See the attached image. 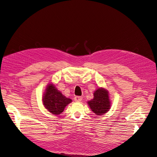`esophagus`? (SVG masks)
<instances>
[{
  "instance_id": "1",
  "label": "esophagus",
  "mask_w": 157,
  "mask_h": 157,
  "mask_svg": "<svg viewBox=\"0 0 157 157\" xmlns=\"http://www.w3.org/2000/svg\"><path fill=\"white\" fill-rule=\"evenodd\" d=\"M83 98L81 97V96H75V97L74 98V100L75 101H78V102H79L81 101L82 100Z\"/></svg>"
}]
</instances>
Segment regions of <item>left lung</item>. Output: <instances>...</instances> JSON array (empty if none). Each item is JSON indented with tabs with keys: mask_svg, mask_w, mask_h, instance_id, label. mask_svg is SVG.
Wrapping results in <instances>:
<instances>
[{
	"mask_svg": "<svg viewBox=\"0 0 157 157\" xmlns=\"http://www.w3.org/2000/svg\"><path fill=\"white\" fill-rule=\"evenodd\" d=\"M87 103L91 111L97 115L106 113L111 107L109 92L104 87L98 88L94 93V98Z\"/></svg>",
	"mask_w": 157,
	"mask_h": 157,
	"instance_id": "left-lung-1",
	"label": "left lung"
}]
</instances>
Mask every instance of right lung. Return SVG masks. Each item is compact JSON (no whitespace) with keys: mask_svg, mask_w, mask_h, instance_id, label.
I'll return each mask as SVG.
<instances>
[{"mask_svg":"<svg viewBox=\"0 0 157 157\" xmlns=\"http://www.w3.org/2000/svg\"><path fill=\"white\" fill-rule=\"evenodd\" d=\"M71 102L72 100L64 96L52 83L47 86L42 96L44 107L51 113L56 115L61 114L65 107Z\"/></svg>","mask_w":157,"mask_h":157,"instance_id":"right-lung-1","label":"right lung"}]
</instances>
